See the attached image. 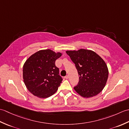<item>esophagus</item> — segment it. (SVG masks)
I'll use <instances>...</instances> for the list:
<instances>
[{"label":"esophagus","instance_id":"34e87169","mask_svg":"<svg viewBox=\"0 0 129 129\" xmlns=\"http://www.w3.org/2000/svg\"><path fill=\"white\" fill-rule=\"evenodd\" d=\"M65 78L66 79H68V78H69V76H68V75H66V76H65Z\"/></svg>","mask_w":129,"mask_h":129}]
</instances>
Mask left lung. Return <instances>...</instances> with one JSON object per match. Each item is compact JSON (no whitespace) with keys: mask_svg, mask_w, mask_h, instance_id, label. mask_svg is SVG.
Wrapping results in <instances>:
<instances>
[{"mask_svg":"<svg viewBox=\"0 0 129 129\" xmlns=\"http://www.w3.org/2000/svg\"><path fill=\"white\" fill-rule=\"evenodd\" d=\"M67 54L74 63L79 76L74 89L84 98L98 95L105 87L108 78V68L104 60L95 52L81 49L68 50Z\"/></svg>","mask_w":129,"mask_h":129,"instance_id":"8db88e82","label":"left lung"}]
</instances>
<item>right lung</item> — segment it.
Here are the masks:
<instances>
[{
  "label": "right lung",
  "mask_w": 129,
  "mask_h": 129,
  "mask_svg": "<svg viewBox=\"0 0 129 129\" xmlns=\"http://www.w3.org/2000/svg\"><path fill=\"white\" fill-rule=\"evenodd\" d=\"M61 55L50 49L41 50L26 60L23 65V77L27 89L32 94L46 98L56 92L62 79L55 62Z\"/></svg>",
  "instance_id": "add662e5"
}]
</instances>
